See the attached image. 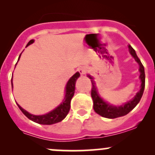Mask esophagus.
<instances>
[{"label": "esophagus", "mask_w": 155, "mask_h": 155, "mask_svg": "<svg viewBox=\"0 0 155 155\" xmlns=\"http://www.w3.org/2000/svg\"><path fill=\"white\" fill-rule=\"evenodd\" d=\"M79 72L80 73V74H82V75L85 74L87 72V68L85 66L80 67V68H79Z\"/></svg>", "instance_id": "esophagus-1"}]
</instances>
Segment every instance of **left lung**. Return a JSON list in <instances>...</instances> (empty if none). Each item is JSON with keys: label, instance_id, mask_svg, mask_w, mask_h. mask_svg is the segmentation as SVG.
Listing matches in <instances>:
<instances>
[{"label": "left lung", "instance_id": "obj_1", "mask_svg": "<svg viewBox=\"0 0 155 155\" xmlns=\"http://www.w3.org/2000/svg\"><path fill=\"white\" fill-rule=\"evenodd\" d=\"M128 48H129L130 53L131 55L134 58L136 61L140 65V79L141 80V86H140V90L135 95L134 98L131 101H128L126 104H123L121 106H113L111 104H108L107 102L104 101L102 98L100 97L99 94L97 92V87H96L95 85V82L93 80V78L90 76L87 75L89 78L91 79V83H92V87H91V97L93 99L94 102V109L95 112L99 114L101 116L104 117V118H118V117L124 116V115H127L129 113L134 107L139 104V102L141 100L142 96L143 94V91L145 89V70L144 67H143V64L140 61V58L137 55L135 50L132 48L130 45H128Z\"/></svg>", "mask_w": 155, "mask_h": 155}]
</instances>
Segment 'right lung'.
Here are the masks:
<instances>
[{
	"instance_id": "right-lung-1",
	"label": "right lung",
	"mask_w": 155,
	"mask_h": 155,
	"mask_svg": "<svg viewBox=\"0 0 155 155\" xmlns=\"http://www.w3.org/2000/svg\"><path fill=\"white\" fill-rule=\"evenodd\" d=\"M34 42V40H30L28 43L27 44L26 46H28L29 45L32 44ZM19 55L18 57V61L20 58ZM80 74H79V72L75 73L68 82L66 85V93H65V97L64 99L63 100L61 104L58 106V107H56L55 109H53L51 112H48V113L45 114V115H34L32 114L29 113L28 112H27L26 110H25L24 109H22L18 104V108L20 109V110L23 112L25 115L28 118H29L31 121H34L36 123H38L40 124H55V123L60 122L62 120L64 119L65 117L67 116V115L68 114L69 111L70 109V101L71 99L73 98V95L75 93V85H76V79L79 77Z\"/></svg>"
}]
</instances>
